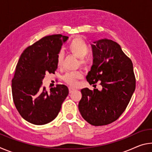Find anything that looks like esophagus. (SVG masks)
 Instances as JSON below:
<instances>
[{
  "mask_svg": "<svg viewBox=\"0 0 152 152\" xmlns=\"http://www.w3.org/2000/svg\"><path fill=\"white\" fill-rule=\"evenodd\" d=\"M74 91H75V89L72 88V87H69V92H70V93H72V92H73Z\"/></svg>",
  "mask_w": 152,
  "mask_h": 152,
  "instance_id": "1",
  "label": "esophagus"
}]
</instances>
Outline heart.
I'll return each instance as SVG.
<instances>
[{
	"label": "heart",
	"mask_w": 152,
	"mask_h": 152,
	"mask_svg": "<svg viewBox=\"0 0 152 152\" xmlns=\"http://www.w3.org/2000/svg\"><path fill=\"white\" fill-rule=\"evenodd\" d=\"M69 50L71 53H72L77 58L81 59L80 62L84 65H87V61L84 60L89 52V48L87 43L81 38L77 37L74 39L70 44L69 45ZM64 53L62 51L58 52L57 55V64L58 66H61L62 65L64 61ZM82 73L80 71L72 72L67 73L64 77V80L67 83L72 86H75L77 84V80L78 79L82 78Z\"/></svg>",
	"instance_id": "1"
}]
</instances>
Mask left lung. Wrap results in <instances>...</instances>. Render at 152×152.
Returning <instances> with one entry per match:
<instances>
[{
    "mask_svg": "<svg viewBox=\"0 0 152 152\" xmlns=\"http://www.w3.org/2000/svg\"><path fill=\"white\" fill-rule=\"evenodd\" d=\"M93 43V64L86 78L90 84L101 81L102 89H82L78 109L90 124L101 126L124 112L135 91V78L132 60L117 43L106 38Z\"/></svg>",
    "mask_w": 152,
    "mask_h": 152,
    "instance_id": "obj_1",
    "label": "left lung"
}]
</instances>
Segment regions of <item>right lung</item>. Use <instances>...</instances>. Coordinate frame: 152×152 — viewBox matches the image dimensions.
Here are the masks:
<instances>
[{"mask_svg":"<svg viewBox=\"0 0 152 152\" xmlns=\"http://www.w3.org/2000/svg\"><path fill=\"white\" fill-rule=\"evenodd\" d=\"M68 37L45 36L29 46L20 55L12 80V99L18 112L34 125H45L58 116L69 93L68 88L58 84L49 91L42 86L45 73L58 68L57 55Z\"/></svg>","mask_w":152,"mask_h":152,"instance_id":"add662e5","label":"right lung"}]
</instances>
